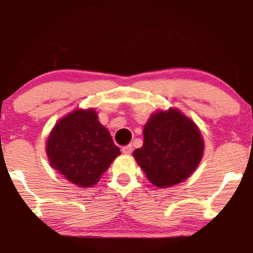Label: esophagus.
<instances>
[{
	"instance_id": "obj_1",
	"label": "esophagus",
	"mask_w": 253,
	"mask_h": 253,
	"mask_svg": "<svg viewBox=\"0 0 253 253\" xmlns=\"http://www.w3.org/2000/svg\"><path fill=\"white\" fill-rule=\"evenodd\" d=\"M132 150H133L132 146H129V145L121 147V152H123L124 154H130V153H132Z\"/></svg>"
}]
</instances>
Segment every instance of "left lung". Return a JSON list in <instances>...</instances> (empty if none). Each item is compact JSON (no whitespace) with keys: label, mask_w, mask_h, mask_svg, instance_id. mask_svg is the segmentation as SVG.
Here are the masks:
<instances>
[{"label":"left lung","mask_w":253,"mask_h":253,"mask_svg":"<svg viewBox=\"0 0 253 253\" xmlns=\"http://www.w3.org/2000/svg\"><path fill=\"white\" fill-rule=\"evenodd\" d=\"M204 141L197 125L177 108L153 113L143 145L133 156L152 184L168 188L187 180L200 165Z\"/></svg>","instance_id":"left-lung-1"}]
</instances>
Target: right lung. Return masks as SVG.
<instances>
[{"label":"right lung","mask_w":253,"mask_h":253,"mask_svg":"<svg viewBox=\"0 0 253 253\" xmlns=\"http://www.w3.org/2000/svg\"><path fill=\"white\" fill-rule=\"evenodd\" d=\"M45 152L53 169L81 188L98 183L120 155L94 108H78L57 121L47 137Z\"/></svg>","instance_id":"right-lung-1"}]
</instances>
